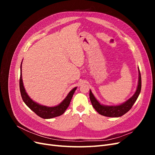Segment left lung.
Listing matches in <instances>:
<instances>
[{
	"label": "left lung",
	"instance_id": "8db88e82",
	"mask_svg": "<svg viewBox=\"0 0 155 155\" xmlns=\"http://www.w3.org/2000/svg\"><path fill=\"white\" fill-rule=\"evenodd\" d=\"M141 87L142 79L141 74H140L139 70V80L137 91H136L133 97H131L128 101L125 102L124 104L118 106H104L101 105L97 101L95 97L92 94L91 91H90V93H89V96H90V100L93 107L100 114L107 117H120L127 113L132 108L135 101L137 100L140 91H141Z\"/></svg>",
	"mask_w": 155,
	"mask_h": 155
}]
</instances>
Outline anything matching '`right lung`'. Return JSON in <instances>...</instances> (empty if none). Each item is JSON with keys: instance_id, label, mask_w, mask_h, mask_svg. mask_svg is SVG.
<instances>
[{"instance_id": "1", "label": "right lung", "mask_w": 155, "mask_h": 155, "mask_svg": "<svg viewBox=\"0 0 155 155\" xmlns=\"http://www.w3.org/2000/svg\"><path fill=\"white\" fill-rule=\"evenodd\" d=\"M21 72H22V68L21 65V76H20V79H19V87H20L21 97L22 98V100L25 103V104L31 110L34 111L37 116H39L41 117V118H44V119L52 118H54V117H57L63 114L64 112V111L67 110L68 107L69 106L70 101L72 100L74 93L75 91L76 90L77 87L73 88L72 90L69 92L68 96L63 101V102L61 103V104L58 106L48 107L46 106L40 105L39 104H37L36 102H34L31 99H30V97L28 96V94H26L24 86H23Z\"/></svg>"}]
</instances>
